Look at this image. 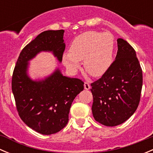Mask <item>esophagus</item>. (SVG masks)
<instances>
[{"label":"esophagus","instance_id":"34e87169","mask_svg":"<svg viewBox=\"0 0 153 153\" xmlns=\"http://www.w3.org/2000/svg\"><path fill=\"white\" fill-rule=\"evenodd\" d=\"M89 88H90V84L88 82L84 83V89L87 90V89H89Z\"/></svg>","mask_w":153,"mask_h":153}]
</instances>
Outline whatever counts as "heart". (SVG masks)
Here are the masks:
<instances>
[{
    "label": "heart",
    "instance_id": "heart-1",
    "mask_svg": "<svg viewBox=\"0 0 153 153\" xmlns=\"http://www.w3.org/2000/svg\"><path fill=\"white\" fill-rule=\"evenodd\" d=\"M114 39L108 32L100 33L88 31L72 41L69 52H64L63 64L71 72L80 69V61H84L86 72L95 77L104 75L112 62Z\"/></svg>",
    "mask_w": 153,
    "mask_h": 153
}]
</instances>
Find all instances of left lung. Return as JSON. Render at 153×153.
I'll use <instances>...</instances> for the list:
<instances>
[{
    "mask_svg": "<svg viewBox=\"0 0 153 153\" xmlns=\"http://www.w3.org/2000/svg\"><path fill=\"white\" fill-rule=\"evenodd\" d=\"M115 61L100 79L91 84L92 115L106 126L123 124L138 108L142 89V69L127 41L117 39Z\"/></svg>",
    "mask_w": 153,
    "mask_h": 153,
    "instance_id": "obj_1",
    "label": "left lung"
}]
</instances>
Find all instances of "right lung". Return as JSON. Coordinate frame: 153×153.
I'll use <instances>...</instances> for the list:
<instances>
[{
    "instance_id": "1",
    "label": "right lung",
    "mask_w": 153,
    "mask_h": 153,
    "mask_svg": "<svg viewBox=\"0 0 153 153\" xmlns=\"http://www.w3.org/2000/svg\"><path fill=\"white\" fill-rule=\"evenodd\" d=\"M64 29L41 32L20 53L12 79L17 110L29 127L43 135L59 132L67 124L71 105L84 89L78 78L64 76L59 68L41 79L28 72L29 61L41 52H52L60 63L65 49Z\"/></svg>"
}]
</instances>
